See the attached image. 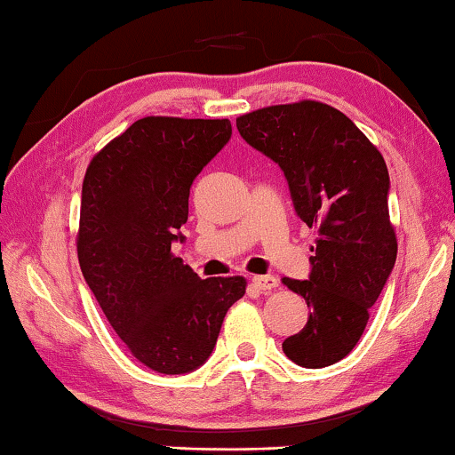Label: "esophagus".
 <instances>
[{
	"instance_id": "34e87169",
	"label": "esophagus",
	"mask_w": 455,
	"mask_h": 455,
	"mask_svg": "<svg viewBox=\"0 0 455 455\" xmlns=\"http://www.w3.org/2000/svg\"><path fill=\"white\" fill-rule=\"evenodd\" d=\"M252 283H254V288L260 291H271L277 288L279 282H277V277H273V275H254Z\"/></svg>"
}]
</instances>
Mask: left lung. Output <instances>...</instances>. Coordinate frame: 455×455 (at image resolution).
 Returning <instances> with one entry per match:
<instances>
[{
  "label": "left lung",
  "mask_w": 455,
  "mask_h": 455,
  "mask_svg": "<svg viewBox=\"0 0 455 455\" xmlns=\"http://www.w3.org/2000/svg\"><path fill=\"white\" fill-rule=\"evenodd\" d=\"M242 139L282 167L296 213L316 240L310 277L282 283L307 300L308 321L282 347L291 363L323 369L354 350L397 257L389 173L379 148L331 105H269L235 117Z\"/></svg>",
  "instance_id": "1"
}]
</instances>
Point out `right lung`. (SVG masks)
Listing matches in <instances>:
<instances>
[{"label":"right lung","instance_id":"add662e5","mask_svg":"<svg viewBox=\"0 0 455 455\" xmlns=\"http://www.w3.org/2000/svg\"><path fill=\"white\" fill-rule=\"evenodd\" d=\"M229 136V120L148 116L86 167L80 269L130 354L161 375L198 369L246 291L242 275L201 279L172 252L188 220L190 186Z\"/></svg>","mask_w":455,"mask_h":455}]
</instances>
